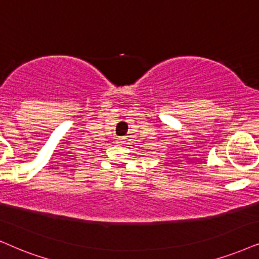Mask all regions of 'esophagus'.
<instances>
[{"instance_id":"esophagus-1","label":"esophagus","mask_w":259,"mask_h":259,"mask_svg":"<svg viewBox=\"0 0 259 259\" xmlns=\"http://www.w3.org/2000/svg\"><path fill=\"white\" fill-rule=\"evenodd\" d=\"M117 142H118V143H123V142H124V139H123V137H119Z\"/></svg>"}]
</instances>
